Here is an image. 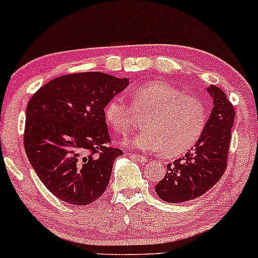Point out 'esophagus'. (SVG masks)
Here are the masks:
<instances>
[{
	"instance_id": "1",
	"label": "esophagus",
	"mask_w": 258,
	"mask_h": 258,
	"mask_svg": "<svg viewBox=\"0 0 258 258\" xmlns=\"http://www.w3.org/2000/svg\"><path fill=\"white\" fill-rule=\"evenodd\" d=\"M132 158L135 160V161H139L141 163H146L148 162V159L146 158V156H142V155H137V154H132Z\"/></svg>"
}]
</instances>
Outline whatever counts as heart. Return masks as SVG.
<instances>
[{"label":"heart","mask_w":258,"mask_h":258,"mask_svg":"<svg viewBox=\"0 0 258 258\" xmlns=\"http://www.w3.org/2000/svg\"><path fill=\"white\" fill-rule=\"evenodd\" d=\"M130 96L133 105L115 96L104 108L106 122L123 136L133 132L135 113L146 115L145 132L126 141L125 146L176 156L192 148L202 137L209 117L202 99L185 95L162 80L137 86Z\"/></svg>","instance_id":"obj_1"}]
</instances>
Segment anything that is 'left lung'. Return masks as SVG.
<instances>
[{
    "instance_id": "1",
    "label": "left lung",
    "mask_w": 258,
    "mask_h": 258,
    "mask_svg": "<svg viewBox=\"0 0 258 258\" xmlns=\"http://www.w3.org/2000/svg\"><path fill=\"white\" fill-rule=\"evenodd\" d=\"M213 108L199 141L181 159L167 165V173L155 186L167 203H183L203 196L218 182L227 166L235 109L222 89L207 88Z\"/></svg>"
}]
</instances>
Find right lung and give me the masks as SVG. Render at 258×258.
Listing matches in <instances>:
<instances>
[{
	"mask_svg": "<svg viewBox=\"0 0 258 258\" xmlns=\"http://www.w3.org/2000/svg\"><path fill=\"white\" fill-rule=\"evenodd\" d=\"M129 84L102 72L58 77L36 91L26 110L23 146L46 188L71 205H89L104 193L113 161L104 108Z\"/></svg>",
	"mask_w": 258,
	"mask_h": 258,
	"instance_id": "1",
	"label": "right lung"
}]
</instances>
